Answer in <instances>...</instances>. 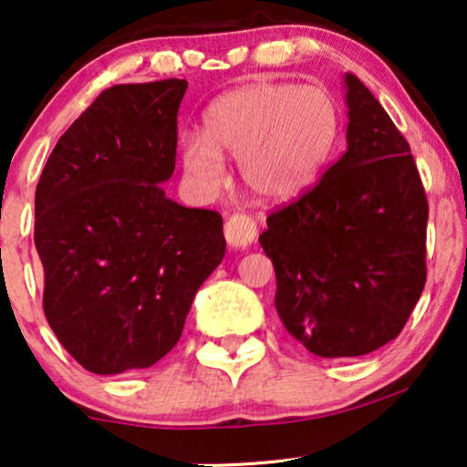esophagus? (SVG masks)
<instances>
[{
  "mask_svg": "<svg viewBox=\"0 0 467 467\" xmlns=\"http://www.w3.org/2000/svg\"><path fill=\"white\" fill-rule=\"evenodd\" d=\"M257 238V223L246 214H234L225 223V240L229 246L246 248Z\"/></svg>",
  "mask_w": 467,
  "mask_h": 467,
  "instance_id": "1",
  "label": "esophagus"
}]
</instances>
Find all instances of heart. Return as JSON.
Returning <instances> with one entry per match:
<instances>
[{"label":"heart","instance_id":"heart-1","mask_svg":"<svg viewBox=\"0 0 467 467\" xmlns=\"http://www.w3.org/2000/svg\"><path fill=\"white\" fill-rule=\"evenodd\" d=\"M340 127V101L327 87L248 82L210 101L202 133L184 131L178 150L184 174L200 193L219 189L225 178L223 157H234L253 195L280 202L317 181Z\"/></svg>","mask_w":467,"mask_h":467}]
</instances>
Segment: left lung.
<instances>
[{
  "label": "left lung",
  "mask_w": 467,
  "mask_h": 467,
  "mask_svg": "<svg viewBox=\"0 0 467 467\" xmlns=\"http://www.w3.org/2000/svg\"><path fill=\"white\" fill-rule=\"evenodd\" d=\"M347 152L259 235L276 272L278 317L318 357L395 340L423 293L427 197L410 146L353 74Z\"/></svg>",
  "instance_id": "1"
}]
</instances>
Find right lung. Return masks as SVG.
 Segmentation results:
<instances>
[{
    "instance_id": "1",
    "label": "right lung",
    "mask_w": 467,
    "mask_h": 467,
    "mask_svg": "<svg viewBox=\"0 0 467 467\" xmlns=\"http://www.w3.org/2000/svg\"><path fill=\"white\" fill-rule=\"evenodd\" d=\"M187 80L106 88L63 133L36 189L44 315L93 374L150 368L181 340L225 254L223 219L161 189Z\"/></svg>"
}]
</instances>
